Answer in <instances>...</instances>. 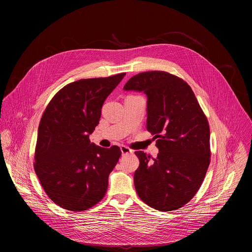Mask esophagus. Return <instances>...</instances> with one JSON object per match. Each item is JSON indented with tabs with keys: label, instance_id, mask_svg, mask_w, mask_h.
<instances>
[{
	"label": "esophagus",
	"instance_id": "1",
	"mask_svg": "<svg viewBox=\"0 0 252 252\" xmlns=\"http://www.w3.org/2000/svg\"><path fill=\"white\" fill-rule=\"evenodd\" d=\"M121 151H122V155H123V156L132 154V151H131L129 148L126 147V146H122V147H121Z\"/></svg>",
	"mask_w": 252,
	"mask_h": 252
}]
</instances>
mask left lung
Instances as JSON below:
<instances>
[{
    "label": "left lung",
    "mask_w": 252,
    "mask_h": 252,
    "mask_svg": "<svg viewBox=\"0 0 252 252\" xmlns=\"http://www.w3.org/2000/svg\"><path fill=\"white\" fill-rule=\"evenodd\" d=\"M124 89L147 94V129L159 150L156 158L135 152L139 159L133 176L135 190L155 209L181 208L198 191L210 163L206 116L189 84L166 71L135 75Z\"/></svg>",
    "instance_id": "1"
}]
</instances>
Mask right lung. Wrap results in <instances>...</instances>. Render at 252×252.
Returning <instances> with one entry per match:
<instances>
[{
	"instance_id": "1",
	"label": "right lung",
	"mask_w": 252,
	"mask_h": 252,
	"mask_svg": "<svg viewBox=\"0 0 252 252\" xmlns=\"http://www.w3.org/2000/svg\"><path fill=\"white\" fill-rule=\"evenodd\" d=\"M125 75L70 83L54 95L42 116L33 167L47 195L64 209L88 210L105 195L122 152L117 146H94L90 134L105 98Z\"/></svg>"
}]
</instances>
